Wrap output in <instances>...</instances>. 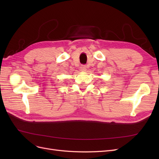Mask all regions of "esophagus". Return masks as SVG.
Masks as SVG:
<instances>
[{
  "instance_id": "1",
  "label": "esophagus",
  "mask_w": 159,
  "mask_h": 159,
  "mask_svg": "<svg viewBox=\"0 0 159 159\" xmlns=\"http://www.w3.org/2000/svg\"><path fill=\"white\" fill-rule=\"evenodd\" d=\"M86 70H87V67H86L85 65H83V66H81V71H85Z\"/></svg>"
}]
</instances>
